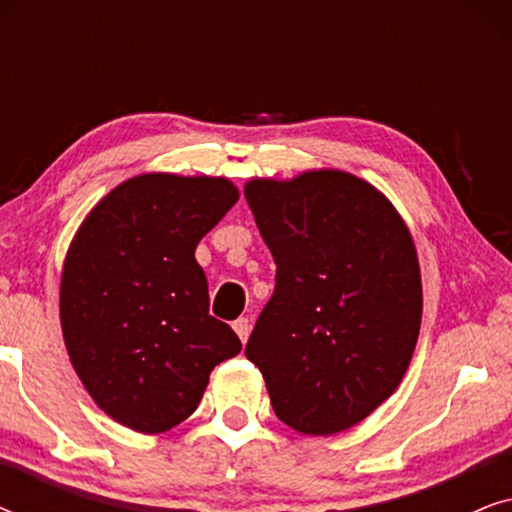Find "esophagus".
Returning <instances> with one entry per match:
<instances>
[{"label": "esophagus", "instance_id": "1", "mask_svg": "<svg viewBox=\"0 0 512 512\" xmlns=\"http://www.w3.org/2000/svg\"><path fill=\"white\" fill-rule=\"evenodd\" d=\"M233 328H235L237 338H240L242 342H247V338H249V333H251V321H249L247 317H240V319H235V324H233Z\"/></svg>", "mask_w": 512, "mask_h": 512}]
</instances>
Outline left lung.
Listing matches in <instances>:
<instances>
[{
  "label": "left lung",
  "mask_w": 512,
  "mask_h": 512,
  "mask_svg": "<svg viewBox=\"0 0 512 512\" xmlns=\"http://www.w3.org/2000/svg\"><path fill=\"white\" fill-rule=\"evenodd\" d=\"M244 198L277 265L244 354L284 424L333 436L387 401L410 366L422 324L415 242L349 172L251 179Z\"/></svg>",
  "instance_id": "8db88e82"
}]
</instances>
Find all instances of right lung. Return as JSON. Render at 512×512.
Segmentation results:
<instances>
[{
	"label": "right lung",
	"mask_w": 512,
	"mask_h": 512,
	"mask_svg": "<svg viewBox=\"0 0 512 512\" xmlns=\"http://www.w3.org/2000/svg\"><path fill=\"white\" fill-rule=\"evenodd\" d=\"M240 193L223 177L139 174L97 202L67 249L60 324L69 361L118 424L163 433L198 408L209 373L240 354L209 314L195 247Z\"/></svg>",
	"instance_id": "1"
}]
</instances>
